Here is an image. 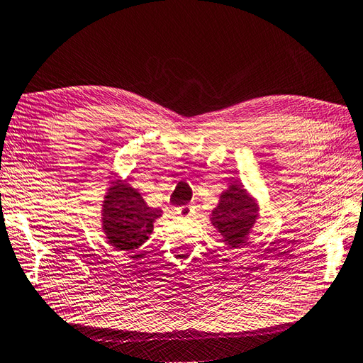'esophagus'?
<instances>
[{"label": "esophagus", "instance_id": "esophagus-1", "mask_svg": "<svg viewBox=\"0 0 363 363\" xmlns=\"http://www.w3.org/2000/svg\"><path fill=\"white\" fill-rule=\"evenodd\" d=\"M176 212H178L179 216H184V218H189L193 215V206L190 204H185V206H181L176 208Z\"/></svg>", "mask_w": 363, "mask_h": 363}]
</instances>
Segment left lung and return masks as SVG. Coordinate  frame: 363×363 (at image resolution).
<instances>
[{"instance_id": "8db88e82", "label": "left lung", "mask_w": 363, "mask_h": 363, "mask_svg": "<svg viewBox=\"0 0 363 363\" xmlns=\"http://www.w3.org/2000/svg\"><path fill=\"white\" fill-rule=\"evenodd\" d=\"M258 218V204L246 189L238 182L229 185V189L221 193L218 204L210 221L221 233L223 241L229 247H240L247 240Z\"/></svg>"}]
</instances>
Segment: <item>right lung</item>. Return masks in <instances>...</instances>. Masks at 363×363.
Wrapping results in <instances>:
<instances>
[{
    "instance_id": "add662e5",
    "label": "right lung",
    "mask_w": 363,
    "mask_h": 363,
    "mask_svg": "<svg viewBox=\"0 0 363 363\" xmlns=\"http://www.w3.org/2000/svg\"><path fill=\"white\" fill-rule=\"evenodd\" d=\"M161 215L162 210L148 207L126 181H113L102 204V230L117 250H136L148 240Z\"/></svg>"
}]
</instances>
